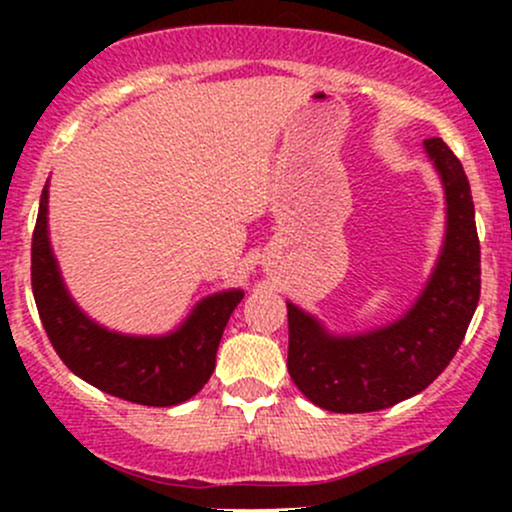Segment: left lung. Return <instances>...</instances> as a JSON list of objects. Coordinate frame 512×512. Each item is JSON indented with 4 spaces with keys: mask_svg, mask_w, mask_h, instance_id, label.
Returning <instances> with one entry per match:
<instances>
[{
    "mask_svg": "<svg viewBox=\"0 0 512 512\" xmlns=\"http://www.w3.org/2000/svg\"><path fill=\"white\" fill-rule=\"evenodd\" d=\"M424 151L445 190V238L407 313L368 332L332 334L286 303L291 380L327 411L363 414L419 395L448 368L477 310L481 255L469 180L443 139H426Z\"/></svg>",
    "mask_w": 512,
    "mask_h": 512,
    "instance_id": "8db88e82",
    "label": "left lung"
}]
</instances>
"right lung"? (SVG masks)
<instances>
[{
	"label": "right lung",
	"mask_w": 512,
	"mask_h": 512,
	"mask_svg": "<svg viewBox=\"0 0 512 512\" xmlns=\"http://www.w3.org/2000/svg\"><path fill=\"white\" fill-rule=\"evenodd\" d=\"M48 187L45 182L33 231L31 284L40 320L64 366L98 390L144 407H175L195 397L214 373L221 334L245 293H211L178 330L158 337H134L98 325L64 286L50 245Z\"/></svg>",
	"instance_id": "1"
}]
</instances>
